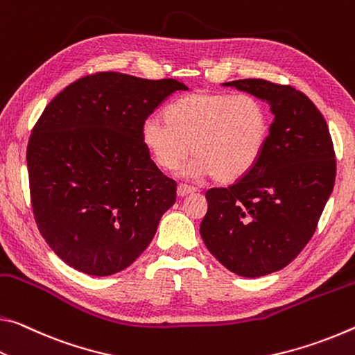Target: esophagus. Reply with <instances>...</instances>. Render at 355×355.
<instances>
[{"label":"esophagus","mask_w":355,"mask_h":355,"mask_svg":"<svg viewBox=\"0 0 355 355\" xmlns=\"http://www.w3.org/2000/svg\"><path fill=\"white\" fill-rule=\"evenodd\" d=\"M195 189L189 187V185H184V184H179L178 185V196H181V198H184V196H189L191 193H195Z\"/></svg>","instance_id":"obj_1"}]
</instances>
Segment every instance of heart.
<instances>
[{"mask_svg":"<svg viewBox=\"0 0 355 355\" xmlns=\"http://www.w3.org/2000/svg\"><path fill=\"white\" fill-rule=\"evenodd\" d=\"M165 121H144L141 138L162 170L173 171L189 155L190 178L234 184L252 173L269 138V112L259 98L195 91L173 102Z\"/></svg>","mask_w":355,"mask_h":355,"instance_id":"obj_1","label":"heart"}]
</instances>
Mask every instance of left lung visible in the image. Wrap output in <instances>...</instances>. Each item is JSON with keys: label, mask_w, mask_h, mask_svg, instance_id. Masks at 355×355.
Instances as JSON below:
<instances>
[{"label": "left lung", "mask_w": 355, "mask_h": 355, "mask_svg": "<svg viewBox=\"0 0 355 355\" xmlns=\"http://www.w3.org/2000/svg\"><path fill=\"white\" fill-rule=\"evenodd\" d=\"M223 86L266 102L274 121L252 173L206 191L200 232L226 269L257 278L286 267L311 239L334 190L335 150L324 116L304 92L259 78Z\"/></svg>", "instance_id": "obj_1"}]
</instances>
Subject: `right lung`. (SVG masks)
<instances>
[{
    "label": "right lung",
    "instance_id": "1",
    "mask_svg": "<svg viewBox=\"0 0 355 355\" xmlns=\"http://www.w3.org/2000/svg\"><path fill=\"white\" fill-rule=\"evenodd\" d=\"M173 78L88 75L45 107L26 162L37 228L67 266L86 275L124 270L153 241L176 201V182L150 160L143 124L176 91Z\"/></svg>",
    "mask_w": 355,
    "mask_h": 355
}]
</instances>
